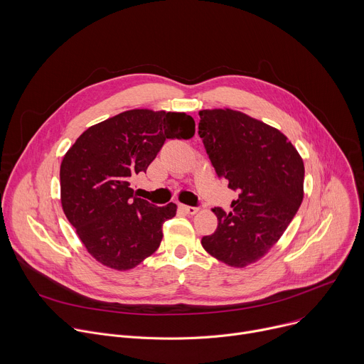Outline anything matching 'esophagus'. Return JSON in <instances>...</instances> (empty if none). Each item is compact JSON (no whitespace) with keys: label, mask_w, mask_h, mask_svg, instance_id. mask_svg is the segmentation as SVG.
<instances>
[{"label":"esophagus","mask_w":364,"mask_h":364,"mask_svg":"<svg viewBox=\"0 0 364 364\" xmlns=\"http://www.w3.org/2000/svg\"><path fill=\"white\" fill-rule=\"evenodd\" d=\"M178 207H180V210H183V212H184V213H187V215H196V213L198 212V209H197V207H193V205H186V204H180Z\"/></svg>","instance_id":"34e87169"}]
</instances>
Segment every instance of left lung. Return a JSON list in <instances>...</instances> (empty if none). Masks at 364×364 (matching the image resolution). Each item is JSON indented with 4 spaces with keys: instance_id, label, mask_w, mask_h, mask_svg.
Masks as SVG:
<instances>
[{
    "instance_id": "left-lung-1",
    "label": "left lung",
    "mask_w": 364,
    "mask_h": 364,
    "mask_svg": "<svg viewBox=\"0 0 364 364\" xmlns=\"http://www.w3.org/2000/svg\"><path fill=\"white\" fill-rule=\"evenodd\" d=\"M207 155L237 200L226 213L215 207L218 229L201 245L219 261L243 268L259 261L282 236L304 197V163L288 138L233 109L198 112Z\"/></svg>"
}]
</instances>
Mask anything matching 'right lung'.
<instances>
[{"mask_svg":"<svg viewBox=\"0 0 364 364\" xmlns=\"http://www.w3.org/2000/svg\"><path fill=\"white\" fill-rule=\"evenodd\" d=\"M194 132L184 112L132 109L87 128L69 148L60 166L62 207L97 262L127 271L159 249L177 205L136 197L129 181L146 171L167 138Z\"/></svg>","mask_w":364,"mask_h":364,"instance_id":"add662e5","label":"right lung"}]
</instances>
